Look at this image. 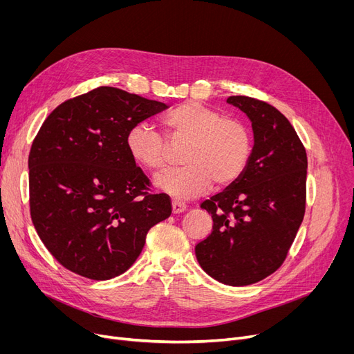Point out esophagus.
I'll list each match as a JSON object with an SVG mask.
<instances>
[{
  "instance_id": "34e87169",
  "label": "esophagus",
  "mask_w": 354,
  "mask_h": 354,
  "mask_svg": "<svg viewBox=\"0 0 354 354\" xmlns=\"http://www.w3.org/2000/svg\"><path fill=\"white\" fill-rule=\"evenodd\" d=\"M187 203L185 202H180V201H178V199H174L172 201V212L174 214H180V212H183V211H187Z\"/></svg>"
}]
</instances>
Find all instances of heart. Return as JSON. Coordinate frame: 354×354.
<instances>
[{"label": "heart", "instance_id": "1", "mask_svg": "<svg viewBox=\"0 0 354 354\" xmlns=\"http://www.w3.org/2000/svg\"><path fill=\"white\" fill-rule=\"evenodd\" d=\"M171 142L188 140L180 169L165 171L156 176L158 189L174 198H194L209 189L236 180L251 156V135L244 123L227 119L221 111L198 102L175 106L162 119ZM126 147L132 159L147 171H159L166 165L167 143L147 123L130 127Z\"/></svg>", "mask_w": 354, "mask_h": 354}]
</instances>
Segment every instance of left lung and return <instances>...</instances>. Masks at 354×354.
<instances>
[{
    "label": "left lung",
    "instance_id": "obj_1",
    "mask_svg": "<svg viewBox=\"0 0 354 354\" xmlns=\"http://www.w3.org/2000/svg\"><path fill=\"white\" fill-rule=\"evenodd\" d=\"M227 102L251 120L254 146L244 172L201 203L212 232L195 247L199 266L227 286H250L280 268L306 211L307 153L288 119L247 96Z\"/></svg>",
    "mask_w": 354,
    "mask_h": 354
}]
</instances>
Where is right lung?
I'll use <instances>...</instances> for the list:
<instances>
[{
  "mask_svg": "<svg viewBox=\"0 0 354 354\" xmlns=\"http://www.w3.org/2000/svg\"><path fill=\"white\" fill-rule=\"evenodd\" d=\"M116 87L55 107L30 156V212L46 248L67 270L110 280L132 267L147 231L172 212L126 147L130 127L166 110Z\"/></svg>",
  "mask_w": 354,
  "mask_h": 354,
  "instance_id": "1",
  "label": "right lung"
}]
</instances>
